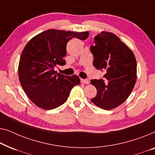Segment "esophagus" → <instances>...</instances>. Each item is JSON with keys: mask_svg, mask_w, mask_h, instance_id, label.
<instances>
[{"mask_svg": "<svg viewBox=\"0 0 155 155\" xmlns=\"http://www.w3.org/2000/svg\"><path fill=\"white\" fill-rule=\"evenodd\" d=\"M81 82L82 83V84H89V81L88 79H81Z\"/></svg>", "mask_w": 155, "mask_h": 155, "instance_id": "1", "label": "esophagus"}]
</instances>
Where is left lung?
Segmentation results:
<instances>
[{
  "mask_svg": "<svg viewBox=\"0 0 155 155\" xmlns=\"http://www.w3.org/2000/svg\"><path fill=\"white\" fill-rule=\"evenodd\" d=\"M91 45L93 65L104 71L103 78L92 79L97 95L91 102L95 105L110 110L125 101L136 81L137 64L133 52L120 38L111 32L102 31L94 37Z\"/></svg>",
  "mask_w": 155,
  "mask_h": 155,
  "instance_id": "left-lung-1",
  "label": "left lung"
}]
</instances>
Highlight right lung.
I'll list each match as a JSON object with an SVG mask.
<instances>
[{
  "instance_id": "obj_1",
  "label": "right lung",
  "mask_w": 155,
  "mask_h": 155,
  "mask_svg": "<svg viewBox=\"0 0 155 155\" xmlns=\"http://www.w3.org/2000/svg\"><path fill=\"white\" fill-rule=\"evenodd\" d=\"M88 31L48 29L31 38L24 48L18 74L24 91L36 106L53 110L64 104L72 88L80 84L77 75L66 76L54 70L64 65L67 43L73 38L86 40Z\"/></svg>"
}]
</instances>
